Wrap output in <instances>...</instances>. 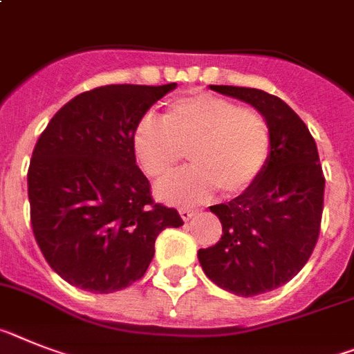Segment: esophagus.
<instances>
[{"label": "esophagus", "mask_w": 354, "mask_h": 354, "mask_svg": "<svg viewBox=\"0 0 354 354\" xmlns=\"http://www.w3.org/2000/svg\"><path fill=\"white\" fill-rule=\"evenodd\" d=\"M194 214H196V210H192V209H185V207H183V209H180V216H182L183 221H189V219H191Z\"/></svg>", "instance_id": "esophagus-1"}]
</instances>
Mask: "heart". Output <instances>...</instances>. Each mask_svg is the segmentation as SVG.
I'll return each mask as SVG.
<instances>
[{"mask_svg":"<svg viewBox=\"0 0 354 354\" xmlns=\"http://www.w3.org/2000/svg\"><path fill=\"white\" fill-rule=\"evenodd\" d=\"M131 147L142 171L154 180L171 174L189 151L192 167L158 183L156 194L172 203H198L216 189L227 198L252 191L268 167L272 129L259 109L192 95L169 104L162 122L142 117Z\"/></svg>","mask_w":354,"mask_h":354,"instance_id":"b5f03b06","label":"heart"}]
</instances>
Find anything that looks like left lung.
I'll return each mask as SVG.
<instances>
[{
    "label": "left lung",
    "mask_w": 354,
    "mask_h": 354,
    "mask_svg": "<svg viewBox=\"0 0 354 354\" xmlns=\"http://www.w3.org/2000/svg\"><path fill=\"white\" fill-rule=\"evenodd\" d=\"M252 104L272 129L268 167L252 191L210 207L221 221V239L198 250L205 275L241 297L272 292L304 268L320 234L322 165L315 138L286 102L255 88L210 86Z\"/></svg>",
    "instance_id": "obj_1"
}]
</instances>
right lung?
Returning <instances> with one entry per match:
<instances>
[{"instance_id": "obj_1", "label": "right lung", "mask_w": 354, "mask_h": 354, "mask_svg": "<svg viewBox=\"0 0 354 354\" xmlns=\"http://www.w3.org/2000/svg\"><path fill=\"white\" fill-rule=\"evenodd\" d=\"M176 82L109 84L77 95L41 133L28 167L34 237L71 286L111 293L149 268L154 241L182 227L156 203L131 147L135 126Z\"/></svg>"}]
</instances>
